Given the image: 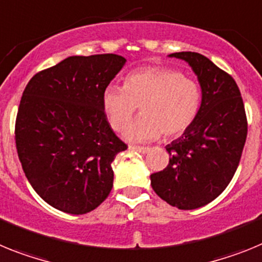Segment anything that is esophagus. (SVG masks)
Returning <instances> with one entry per match:
<instances>
[{
    "instance_id": "1",
    "label": "esophagus",
    "mask_w": 262,
    "mask_h": 262,
    "mask_svg": "<svg viewBox=\"0 0 262 262\" xmlns=\"http://www.w3.org/2000/svg\"><path fill=\"white\" fill-rule=\"evenodd\" d=\"M129 149L136 150V151H138V153H142V154H146V153H149V151H150V147L136 146V145H130V146H129Z\"/></svg>"
}]
</instances>
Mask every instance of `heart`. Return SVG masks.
I'll use <instances>...</instances> for the list:
<instances>
[{"instance_id": "1", "label": "heart", "mask_w": 262, "mask_h": 262, "mask_svg": "<svg viewBox=\"0 0 262 262\" xmlns=\"http://www.w3.org/2000/svg\"><path fill=\"white\" fill-rule=\"evenodd\" d=\"M108 122L120 132L137 109L142 116L125 129L126 140L154 141L163 133L178 137L195 121L202 105L199 84L169 67H147L125 77L124 85H108L101 96Z\"/></svg>"}]
</instances>
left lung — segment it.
Masks as SVG:
<instances>
[{
  "label": "left lung",
  "mask_w": 262,
  "mask_h": 262,
  "mask_svg": "<svg viewBox=\"0 0 262 262\" xmlns=\"http://www.w3.org/2000/svg\"><path fill=\"white\" fill-rule=\"evenodd\" d=\"M190 64L202 88V105L190 128L166 146L169 165L150 175L161 199L195 210L219 196L240 162L248 133L247 115L233 77L202 54L174 52Z\"/></svg>",
  "instance_id": "obj_1"
}]
</instances>
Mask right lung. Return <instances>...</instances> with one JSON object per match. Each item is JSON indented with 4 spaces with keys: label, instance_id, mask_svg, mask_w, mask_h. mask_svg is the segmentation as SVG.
<instances>
[{
    "label": "right lung",
    "instance_id": "right-lung-1",
    "mask_svg": "<svg viewBox=\"0 0 262 262\" xmlns=\"http://www.w3.org/2000/svg\"><path fill=\"white\" fill-rule=\"evenodd\" d=\"M126 59L116 54L70 56L27 83L15 120L25 175L46 203L83 215L113 187L112 162L128 149L112 130L101 96Z\"/></svg>",
    "mask_w": 262,
    "mask_h": 262
}]
</instances>
